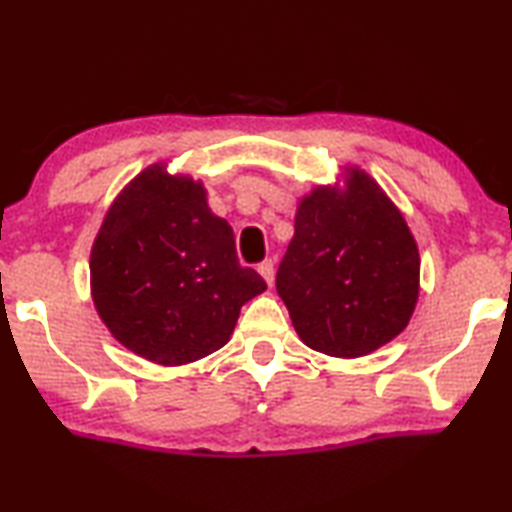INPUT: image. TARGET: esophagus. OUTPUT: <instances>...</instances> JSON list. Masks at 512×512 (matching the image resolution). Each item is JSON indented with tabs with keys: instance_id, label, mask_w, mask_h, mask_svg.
Returning a JSON list of instances; mask_svg holds the SVG:
<instances>
[{
	"instance_id": "esophagus-1",
	"label": "esophagus",
	"mask_w": 512,
	"mask_h": 512,
	"mask_svg": "<svg viewBox=\"0 0 512 512\" xmlns=\"http://www.w3.org/2000/svg\"><path fill=\"white\" fill-rule=\"evenodd\" d=\"M259 276H262L266 283L273 285V276H276V269H273V259H264L262 264H257Z\"/></svg>"
}]
</instances>
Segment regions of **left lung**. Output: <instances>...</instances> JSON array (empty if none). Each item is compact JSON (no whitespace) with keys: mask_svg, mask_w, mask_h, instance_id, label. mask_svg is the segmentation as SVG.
<instances>
[{"mask_svg":"<svg viewBox=\"0 0 512 512\" xmlns=\"http://www.w3.org/2000/svg\"><path fill=\"white\" fill-rule=\"evenodd\" d=\"M276 290L308 348L362 357L406 329L420 255L397 206L362 169L299 201Z\"/></svg>","mask_w":512,"mask_h":512,"instance_id":"8db88e82","label":"left lung"}]
</instances>
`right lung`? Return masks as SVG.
Segmentation results:
<instances>
[{
  "mask_svg": "<svg viewBox=\"0 0 512 512\" xmlns=\"http://www.w3.org/2000/svg\"><path fill=\"white\" fill-rule=\"evenodd\" d=\"M99 318L127 350L181 366L229 341L241 306L266 290L239 264L234 232L190 176L153 164L122 190L90 253Z\"/></svg>",
  "mask_w": 512,
  "mask_h": 512,
  "instance_id": "right-lung-1",
  "label": "right lung"
}]
</instances>
